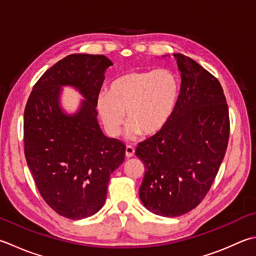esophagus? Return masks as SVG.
<instances>
[{
    "label": "esophagus",
    "instance_id": "1",
    "mask_svg": "<svg viewBox=\"0 0 256 256\" xmlns=\"http://www.w3.org/2000/svg\"><path fill=\"white\" fill-rule=\"evenodd\" d=\"M134 155V148L132 146H127L126 147V157L130 158Z\"/></svg>",
    "mask_w": 256,
    "mask_h": 256
}]
</instances>
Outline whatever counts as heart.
<instances>
[{"instance_id": "1", "label": "heart", "mask_w": 256, "mask_h": 256, "mask_svg": "<svg viewBox=\"0 0 256 256\" xmlns=\"http://www.w3.org/2000/svg\"><path fill=\"white\" fill-rule=\"evenodd\" d=\"M180 94L177 76L167 70L130 71L116 78L108 92H100L96 108L106 132L117 137L126 119L128 136H155L176 112Z\"/></svg>"}]
</instances>
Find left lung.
I'll use <instances>...</instances> for the list:
<instances>
[{"mask_svg": "<svg viewBox=\"0 0 256 256\" xmlns=\"http://www.w3.org/2000/svg\"><path fill=\"white\" fill-rule=\"evenodd\" d=\"M172 56L182 78L176 112L165 129L136 149L144 166L139 197L147 210L166 218L184 215L203 200L230 136L228 107L220 81L190 58Z\"/></svg>", "mask_w": 256, "mask_h": 256, "instance_id": "left-lung-1", "label": "left lung"}]
</instances>
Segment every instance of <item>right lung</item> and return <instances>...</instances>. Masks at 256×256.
I'll return each mask as SVG.
<instances>
[{"mask_svg":"<svg viewBox=\"0 0 256 256\" xmlns=\"http://www.w3.org/2000/svg\"><path fill=\"white\" fill-rule=\"evenodd\" d=\"M112 62L100 54L66 56L42 74L24 110V154L43 200L64 218L94 215L107 198L110 175L124 159V144L106 137L96 99ZM62 86L83 96L78 110L60 107Z\"/></svg>","mask_w":256,"mask_h":256,"instance_id":"obj_1","label":"right lung"}]
</instances>
